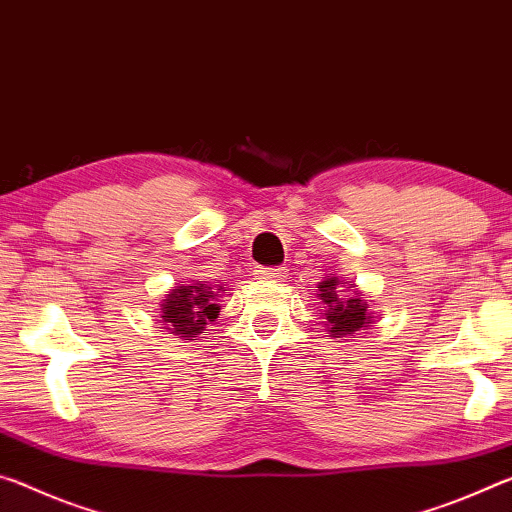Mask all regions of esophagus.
<instances>
[{"label": "esophagus", "mask_w": 512, "mask_h": 512, "mask_svg": "<svg viewBox=\"0 0 512 512\" xmlns=\"http://www.w3.org/2000/svg\"><path fill=\"white\" fill-rule=\"evenodd\" d=\"M258 276H261L263 281L281 283L286 279V270H283V267H261V270H258Z\"/></svg>", "instance_id": "1"}]
</instances>
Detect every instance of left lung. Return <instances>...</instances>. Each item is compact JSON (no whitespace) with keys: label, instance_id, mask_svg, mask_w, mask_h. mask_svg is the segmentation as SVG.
I'll list each match as a JSON object with an SVG mask.
<instances>
[{"label":"left lung","instance_id":"obj_1","mask_svg":"<svg viewBox=\"0 0 512 512\" xmlns=\"http://www.w3.org/2000/svg\"><path fill=\"white\" fill-rule=\"evenodd\" d=\"M352 292L347 298H342L344 286ZM320 297L322 308L320 313L324 317V326L329 331V338L342 340L349 338V335L363 333L374 324V313L370 311V301L363 297V292L356 288L354 281H342L338 276H324L320 283Z\"/></svg>","mask_w":512,"mask_h":512}]
</instances>
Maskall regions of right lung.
I'll return each instance as SVG.
<instances>
[{"label":"right lung","mask_w":512,"mask_h":512,"mask_svg":"<svg viewBox=\"0 0 512 512\" xmlns=\"http://www.w3.org/2000/svg\"><path fill=\"white\" fill-rule=\"evenodd\" d=\"M224 286L220 281H181L167 292L161 301V322L167 333L181 340H192L206 331V326L220 315V301Z\"/></svg>","instance_id":"1"}]
</instances>
